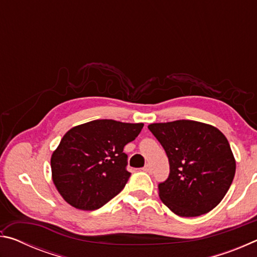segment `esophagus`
I'll use <instances>...</instances> for the list:
<instances>
[{"label":"esophagus","instance_id":"34e87169","mask_svg":"<svg viewBox=\"0 0 257 257\" xmlns=\"http://www.w3.org/2000/svg\"><path fill=\"white\" fill-rule=\"evenodd\" d=\"M143 170H144L145 172H147V173H152L153 172V169H152V167L150 164H146L144 168H143Z\"/></svg>","mask_w":257,"mask_h":257}]
</instances>
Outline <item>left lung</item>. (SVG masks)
Listing matches in <instances>:
<instances>
[{
  "mask_svg": "<svg viewBox=\"0 0 257 257\" xmlns=\"http://www.w3.org/2000/svg\"><path fill=\"white\" fill-rule=\"evenodd\" d=\"M150 132L167 153L168 179L159 184L165 205L184 217L213 210L229 190L236 161L228 139L213 125L193 120L152 123Z\"/></svg>",
  "mask_w": 257,
  "mask_h": 257,
  "instance_id": "left-lung-1",
  "label": "left lung"
}]
</instances>
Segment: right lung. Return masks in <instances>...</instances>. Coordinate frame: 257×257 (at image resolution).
<instances>
[{"label": "right lung", "instance_id": "add662e5", "mask_svg": "<svg viewBox=\"0 0 257 257\" xmlns=\"http://www.w3.org/2000/svg\"><path fill=\"white\" fill-rule=\"evenodd\" d=\"M143 127L104 119L69 130L51 158L52 179L64 201L93 211L116 196L132 175L123 147Z\"/></svg>", "mask_w": 257, "mask_h": 257}]
</instances>
